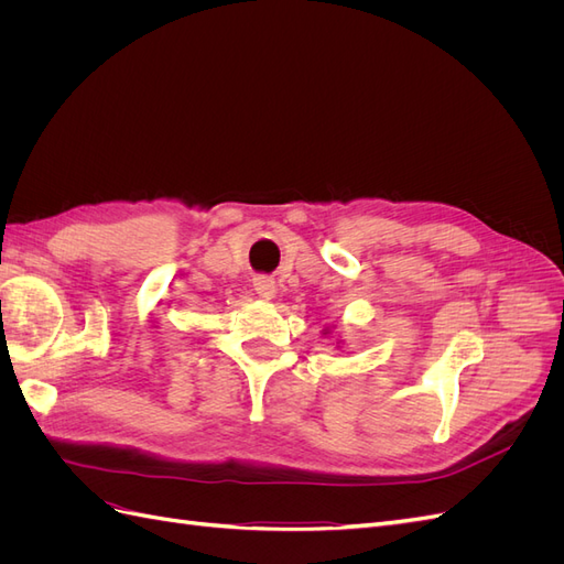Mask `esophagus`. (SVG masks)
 <instances>
[{
    "label": "esophagus",
    "instance_id": "obj_1",
    "mask_svg": "<svg viewBox=\"0 0 564 564\" xmlns=\"http://www.w3.org/2000/svg\"><path fill=\"white\" fill-rule=\"evenodd\" d=\"M253 289H256V294H259L261 299H272L275 296V280H270V278H256L253 280Z\"/></svg>",
    "mask_w": 564,
    "mask_h": 564
}]
</instances>
